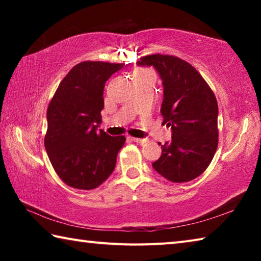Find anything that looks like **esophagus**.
Returning <instances> with one entry per match:
<instances>
[{
	"instance_id": "34e87169",
	"label": "esophagus",
	"mask_w": 261,
	"mask_h": 261,
	"mask_svg": "<svg viewBox=\"0 0 261 261\" xmlns=\"http://www.w3.org/2000/svg\"><path fill=\"white\" fill-rule=\"evenodd\" d=\"M132 140L135 141V143H137V144H140V145H143V144H145V143H147L148 141V139L147 138H131Z\"/></svg>"
}]
</instances>
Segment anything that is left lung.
Instances as JSON below:
<instances>
[{"instance_id":"8db88e82","label":"left lung","mask_w":261,"mask_h":261,"mask_svg":"<svg viewBox=\"0 0 261 261\" xmlns=\"http://www.w3.org/2000/svg\"><path fill=\"white\" fill-rule=\"evenodd\" d=\"M138 65L154 67L163 85V124L171 127V140L152 163L170 182L182 183L200 176L218 148V101L208 84L191 64L176 56H145Z\"/></svg>"}]
</instances>
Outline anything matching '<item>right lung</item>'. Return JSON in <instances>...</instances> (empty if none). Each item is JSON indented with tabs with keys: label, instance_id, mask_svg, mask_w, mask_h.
<instances>
[{
	"label": "right lung",
	"instance_id": "1",
	"mask_svg": "<svg viewBox=\"0 0 261 261\" xmlns=\"http://www.w3.org/2000/svg\"><path fill=\"white\" fill-rule=\"evenodd\" d=\"M123 63L82 62L60 83L47 109L45 147L56 174L69 187L98 188L116 166L124 136L98 130L105 84Z\"/></svg>",
	"mask_w": 261,
	"mask_h": 261
}]
</instances>
